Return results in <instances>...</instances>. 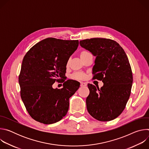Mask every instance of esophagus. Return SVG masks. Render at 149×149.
Instances as JSON below:
<instances>
[{"label": "esophagus", "mask_w": 149, "mask_h": 149, "mask_svg": "<svg viewBox=\"0 0 149 149\" xmlns=\"http://www.w3.org/2000/svg\"><path fill=\"white\" fill-rule=\"evenodd\" d=\"M84 86H87V84L86 82H81V87H84Z\"/></svg>", "instance_id": "1"}]
</instances>
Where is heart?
I'll return each mask as SVG.
<instances>
[{
  "instance_id": "heart-1",
  "label": "heart",
  "mask_w": 149,
  "mask_h": 149,
  "mask_svg": "<svg viewBox=\"0 0 149 149\" xmlns=\"http://www.w3.org/2000/svg\"><path fill=\"white\" fill-rule=\"evenodd\" d=\"M90 54H90L88 51H86V50H82V51H81L80 52V54H79L80 57H81V59L85 58L86 56H88V55H90ZM68 63H69V61H68V62H67V65H68ZM71 77H72V78H74V79H82L85 77V75H84L83 73H81V72H75V73H74V74L72 75Z\"/></svg>"
}]
</instances>
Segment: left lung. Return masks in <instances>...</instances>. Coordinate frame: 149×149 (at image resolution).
Segmentation results:
<instances>
[{"label":"left lung","mask_w":149,"mask_h":149,"mask_svg":"<svg viewBox=\"0 0 149 149\" xmlns=\"http://www.w3.org/2000/svg\"><path fill=\"white\" fill-rule=\"evenodd\" d=\"M79 44L96 56L93 79L104 83L100 89L88 84L87 110L98 121L113 120L123 111L131 94L133 74L128 57L117 42L110 39H87L80 40Z\"/></svg>","instance_id":"1"}]
</instances>
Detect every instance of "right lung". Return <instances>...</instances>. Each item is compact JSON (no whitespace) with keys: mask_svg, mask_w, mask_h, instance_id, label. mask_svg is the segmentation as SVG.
<instances>
[{"mask_svg":"<svg viewBox=\"0 0 149 149\" xmlns=\"http://www.w3.org/2000/svg\"><path fill=\"white\" fill-rule=\"evenodd\" d=\"M78 45V40L48 38L33 46L25 55L19 75L20 93L28 113L35 120L50 124L67 114L69 99L80 84L64 80L61 89H54L52 84L64 78L67 62Z\"/></svg>","mask_w":149,"mask_h":149,"instance_id":"right-lung-1","label":"right lung"}]
</instances>
